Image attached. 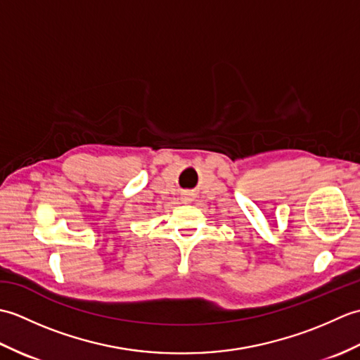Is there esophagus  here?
<instances>
[{"label": "esophagus", "instance_id": "34e87169", "mask_svg": "<svg viewBox=\"0 0 360 360\" xmlns=\"http://www.w3.org/2000/svg\"><path fill=\"white\" fill-rule=\"evenodd\" d=\"M184 200H186V201H190V195H186Z\"/></svg>", "mask_w": 360, "mask_h": 360}]
</instances>
